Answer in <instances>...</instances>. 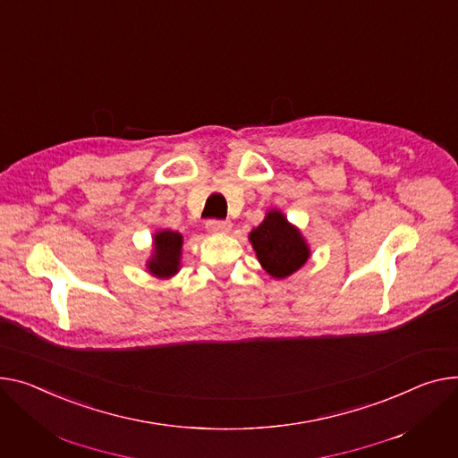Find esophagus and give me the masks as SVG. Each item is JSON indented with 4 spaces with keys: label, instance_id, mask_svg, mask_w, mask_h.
Here are the masks:
<instances>
[{
    "label": "esophagus",
    "instance_id": "obj_1",
    "mask_svg": "<svg viewBox=\"0 0 458 458\" xmlns=\"http://www.w3.org/2000/svg\"><path fill=\"white\" fill-rule=\"evenodd\" d=\"M232 228L230 221H219V219H209L206 221V230L211 233H225Z\"/></svg>",
    "mask_w": 458,
    "mask_h": 458
}]
</instances>
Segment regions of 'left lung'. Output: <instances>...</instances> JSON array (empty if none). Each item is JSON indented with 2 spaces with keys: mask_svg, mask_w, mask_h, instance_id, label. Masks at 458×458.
I'll list each match as a JSON object with an SVG mask.
<instances>
[{
  "mask_svg": "<svg viewBox=\"0 0 458 458\" xmlns=\"http://www.w3.org/2000/svg\"><path fill=\"white\" fill-rule=\"evenodd\" d=\"M252 247L263 268L274 278H287L310 258V249L300 232L272 209L265 221L250 232Z\"/></svg>",
  "mask_w": 458,
  "mask_h": 458,
  "instance_id": "8db88e82",
  "label": "left lung"
}]
</instances>
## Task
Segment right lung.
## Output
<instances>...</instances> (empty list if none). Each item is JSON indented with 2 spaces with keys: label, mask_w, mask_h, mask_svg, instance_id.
Listing matches in <instances>:
<instances>
[{
  "label": "right lung",
  "mask_w": 458,
  "mask_h": 458,
  "mask_svg": "<svg viewBox=\"0 0 458 458\" xmlns=\"http://www.w3.org/2000/svg\"><path fill=\"white\" fill-rule=\"evenodd\" d=\"M180 249H182V235L178 232L164 230L155 235V256L148 261V270L155 276L167 278L178 270L180 263Z\"/></svg>",
  "instance_id": "right-lung-1"
}]
</instances>
